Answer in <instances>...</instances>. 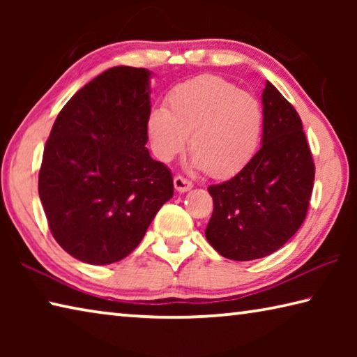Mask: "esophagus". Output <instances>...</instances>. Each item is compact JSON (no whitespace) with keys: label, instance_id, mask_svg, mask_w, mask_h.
<instances>
[{"label":"esophagus","instance_id":"1","mask_svg":"<svg viewBox=\"0 0 357 357\" xmlns=\"http://www.w3.org/2000/svg\"><path fill=\"white\" fill-rule=\"evenodd\" d=\"M173 184H174V189H176V190H178V192H181V193H184V192H187V190H190L192 187H193L192 181L185 179L184 176H174V179H173Z\"/></svg>","mask_w":357,"mask_h":357}]
</instances>
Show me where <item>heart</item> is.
<instances>
[{
    "label": "heart",
    "instance_id": "1",
    "mask_svg": "<svg viewBox=\"0 0 357 357\" xmlns=\"http://www.w3.org/2000/svg\"><path fill=\"white\" fill-rule=\"evenodd\" d=\"M154 155L170 162L185 146L192 165L214 178H228L249 164L263 134V110L249 93L215 75H200L174 86L167 107L146 121Z\"/></svg>",
    "mask_w": 357,
    "mask_h": 357
}]
</instances>
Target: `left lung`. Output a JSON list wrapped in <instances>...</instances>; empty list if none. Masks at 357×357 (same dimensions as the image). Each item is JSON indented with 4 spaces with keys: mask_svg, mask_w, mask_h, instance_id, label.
I'll use <instances>...</instances> for the list:
<instances>
[{
    "mask_svg": "<svg viewBox=\"0 0 357 357\" xmlns=\"http://www.w3.org/2000/svg\"><path fill=\"white\" fill-rule=\"evenodd\" d=\"M261 99V148L236 176L208 187L214 211L204 234L234 261L268 257L294 236L305 220L315 179L298 112L269 82Z\"/></svg>",
    "mask_w": 357,
    "mask_h": 357,
    "instance_id": "left-lung-1",
    "label": "left lung"
}]
</instances>
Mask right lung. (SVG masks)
<instances>
[{"instance_id":"add662e5","label":"right lung","mask_w":357,"mask_h":357,"mask_svg":"<svg viewBox=\"0 0 357 357\" xmlns=\"http://www.w3.org/2000/svg\"><path fill=\"white\" fill-rule=\"evenodd\" d=\"M151 72L116 66L59 112L39 172L53 238L88 264H112L140 244L173 197L172 172L149 155Z\"/></svg>"}]
</instances>
